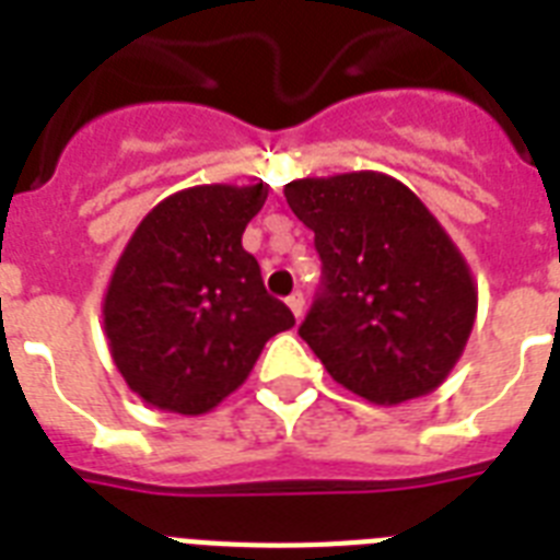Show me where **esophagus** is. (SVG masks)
I'll return each mask as SVG.
<instances>
[{
	"instance_id": "1",
	"label": "esophagus",
	"mask_w": 560,
	"mask_h": 560,
	"mask_svg": "<svg viewBox=\"0 0 560 560\" xmlns=\"http://www.w3.org/2000/svg\"><path fill=\"white\" fill-rule=\"evenodd\" d=\"M288 307L293 311L296 319H302V314H305V299H302V293H293V296L288 299Z\"/></svg>"
}]
</instances>
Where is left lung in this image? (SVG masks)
Returning <instances> with one entry per match:
<instances>
[{"label": "left lung", "instance_id": "obj_1", "mask_svg": "<svg viewBox=\"0 0 560 560\" xmlns=\"http://www.w3.org/2000/svg\"><path fill=\"white\" fill-rule=\"evenodd\" d=\"M314 232L325 290L299 337L334 381L369 404L439 389L477 319V281L433 211L381 171L284 186Z\"/></svg>", "mask_w": 560, "mask_h": 560}]
</instances>
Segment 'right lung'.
Here are the masks:
<instances>
[{
	"label": "right lung",
	"mask_w": 560,
	"mask_h": 560,
	"mask_svg": "<svg viewBox=\"0 0 560 560\" xmlns=\"http://www.w3.org/2000/svg\"><path fill=\"white\" fill-rule=\"evenodd\" d=\"M267 194V183L183 188L144 214L118 255L104 334L118 374L153 409L211 412L267 340L296 325L241 244Z\"/></svg>",
	"instance_id": "obj_1"
}]
</instances>
